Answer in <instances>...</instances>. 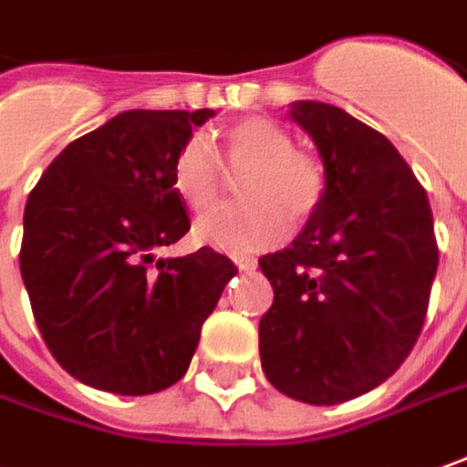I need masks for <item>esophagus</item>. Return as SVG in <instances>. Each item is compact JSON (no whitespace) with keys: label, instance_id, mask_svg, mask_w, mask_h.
Segmentation results:
<instances>
[{"label":"esophagus","instance_id":"34e87169","mask_svg":"<svg viewBox=\"0 0 467 467\" xmlns=\"http://www.w3.org/2000/svg\"><path fill=\"white\" fill-rule=\"evenodd\" d=\"M236 262V267L241 272H254L256 270V259H249V256H239V259H234Z\"/></svg>","mask_w":467,"mask_h":467}]
</instances>
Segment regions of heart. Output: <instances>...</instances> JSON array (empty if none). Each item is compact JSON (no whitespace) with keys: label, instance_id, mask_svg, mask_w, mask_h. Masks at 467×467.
Listing matches in <instances>:
<instances>
[{"label":"heart","instance_id":"b5f03b06","mask_svg":"<svg viewBox=\"0 0 467 467\" xmlns=\"http://www.w3.org/2000/svg\"><path fill=\"white\" fill-rule=\"evenodd\" d=\"M231 164L249 167L241 177L236 205H218L195 223V239L211 249L244 256L277 246L296 223L308 221L327 192V174L311 153L298 151L283 125L246 118L231 125L223 139ZM221 159L205 136H190L171 164V182L190 208H205L215 195Z\"/></svg>","mask_w":467,"mask_h":467}]
</instances>
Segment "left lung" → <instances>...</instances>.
<instances>
[{
    "label": "left lung",
    "instance_id": "1",
    "mask_svg": "<svg viewBox=\"0 0 467 467\" xmlns=\"http://www.w3.org/2000/svg\"><path fill=\"white\" fill-rule=\"evenodd\" d=\"M290 120L316 143L327 192L298 239L259 259L275 290L259 355L280 393L334 406L386 383L414 349L437 275L434 221L383 133L314 99L293 102Z\"/></svg>",
    "mask_w": 467,
    "mask_h": 467
}]
</instances>
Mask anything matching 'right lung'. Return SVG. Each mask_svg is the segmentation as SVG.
Masks as SVG:
<instances>
[{
    "mask_svg": "<svg viewBox=\"0 0 467 467\" xmlns=\"http://www.w3.org/2000/svg\"><path fill=\"white\" fill-rule=\"evenodd\" d=\"M213 109H125L71 140L27 197L20 272L56 362L87 386L146 396L182 378L236 267L190 231L171 164Z\"/></svg>",
    "mask_w": 467,
    "mask_h": 467,
    "instance_id": "add662e5",
    "label": "right lung"
}]
</instances>
